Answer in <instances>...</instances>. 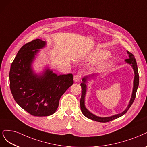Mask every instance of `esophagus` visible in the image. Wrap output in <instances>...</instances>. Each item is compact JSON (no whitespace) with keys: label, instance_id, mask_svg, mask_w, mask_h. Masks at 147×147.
<instances>
[{"label":"esophagus","instance_id":"esophagus-1","mask_svg":"<svg viewBox=\"0 0 147 147\" xmlns=\"http://www.w3.org/2000/svg\"><path fill=\"white\" fill-rule=\"evenodd\" d=\"M81 77H82V75L81 74H75L74 76V80L75 81V82H78L81 78Z\"/></svg>","mask_w":147,"mask_h":147}]
</instances>
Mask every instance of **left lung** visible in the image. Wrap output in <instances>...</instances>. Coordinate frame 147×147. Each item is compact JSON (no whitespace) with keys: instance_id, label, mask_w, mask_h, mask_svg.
Wrapping results in <instances>:
<instances>
[{"instance_id":"8db88e82","label":"left lung","mask_w":147,"mask_h":147,"mask_svg":"<svg viewBox=\"0 0 147 147\" xmlns=\"http://www.w3.org/2000/svg\"><path fill=\"white\" fill-rule=\"evenodd\" d=\"M127 53L128 54L129 58L125 59V61L132 65V67H133V68L134 69V74H135L134 80V87H133V94H132V96H131V100H130L128 106V107L126 108V109L122 113L119 114H116L113 116H111V117H97V116L92 114V113H90L89 111L85 108V106H84V96H85V94H86V86L85 83H86V78H84L83 79V82L81 83V86H82V97H81V99H80V107H81V109H82L83 114L86 117H88L91 120H92L97 121V122H98L105 123V122H110V121H111V120L117 119V118L121 117V116H122L123 115H124L126 112H127L129 108L131 107V106L132 105V104L133 103L134 101L135 100V98H136V92H137V89L139 86V76L137 63H136V61L134 57V55L131 52L128 51V50H127Z\"/></svg>"}]
</instances>
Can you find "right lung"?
I'll list each match as a JSON object with an SVG mask.
<instances>
[{
	"instance_id": "right-lung-1",
	"label": "right lung",
	"mask_w": 147,
	"mask_h": 147,
	"mask_svg": "<svg viewBox=\"0 0 147 147\" xmlns=\"http://www.w3.org/2000/svg\"><path fill=\"white\" fill-rule=\"evenodd\" d=\"M45 45L39 39L24 44L13 60L9 74L14 100L30 114L38 117L53 114L61 97L74 83L72 74L57 75L47 70L38 77L33 73L31 63L34 55Z\"/></svg>"
}]
</instances>
